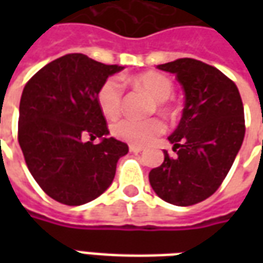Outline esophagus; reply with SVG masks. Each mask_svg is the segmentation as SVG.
Segmentation results:
<instances>
[{
    "mask_svg": "<svg viewBox=\"0 0 263 263\" xmlns=\"http://www.w3.org/2000/svg\"><path fill=\"white\" fill-rule=\"evenodd\" d=\"M129 151L134 152V154H139V152H142V148L141 146H135V145H129Z\"/></svg>",
    "mask_w": 263,
    "mask_h": 263,
    "instance_id": "obj_1",
    "label": "esophagus"
}]
</instances>
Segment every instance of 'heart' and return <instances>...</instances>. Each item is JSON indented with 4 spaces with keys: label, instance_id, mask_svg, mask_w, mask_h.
I'll return each mask as SVG.
<instances>
[{
    "label": "heart",
    "instance_id": "obj_1",
    "mask_svg": "<svg viewBox=\"0 0 263 263\" xmlns=\"http://www.w3.org/2000/svg\"><path fill=\"white\" fill-rule=\"evenodd\" d=\"M132 83L141 87L156 101V108L163 112L169 111L166 100L171 97L173 91V84L166 76L155 71H148L132 79ZM97 103L107 118H115L122 108V86L115 77H109L100 86L97 91ZM112 135L121 141L143 146L149 143L154 138L165 132V124L158 118L151 120H132L124 118L115 122L112 128Z\"/></svg>",
    "mask_w": 263,
    "mask_h": 263
}]
</instances>
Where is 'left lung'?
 Returning a JSON list of instances; mask_svg holds the SVG:
<instances>
[{
	"label": "left lung",
	"mask_w": 263,
	"mask_h": 263,
	"mask_svg": "<svg viewBox=\"0 0 263 263\" xmlns=\"http://www.w3.org/2000/svg\"><path fill=\"white\" fill-rule=\"evenodd\" d=\"M158 69L176 76L184 91V108L167 138L176 158L149 172V183L162 200L193 205L220 187L245 135L243 105L235 83L213 66L177 59Z\"/></svg>",
	"instance_id": "obj_1"
}]
</instances>
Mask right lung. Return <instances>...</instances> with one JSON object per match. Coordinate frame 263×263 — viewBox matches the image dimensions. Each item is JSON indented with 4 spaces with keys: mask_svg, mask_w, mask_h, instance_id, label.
I'll return each mask as SVG.
<instances>
[{
    "mask_svg": "<svg viewBox=\"0 0 263 263\" xmlns=\"http://www.w3.org/2000/svg\"><path fill=\"white\" fill-rule=\"evenodd\" d=\"M124 66L70 53L50 62L26 83L20 103L18 142L33 179L49 197L81 205L109 187L128 145L109 134L97 91ZM100 137L94 145L82 138Z\"/></svg>",
    "mask_w": 263,
    "mask_h": 263,
    "instance_id": "right-lung-1",
    "label": "right lung"
}]
</instances>
